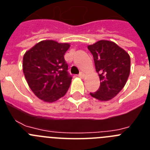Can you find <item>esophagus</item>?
Listing matches in <instances>:
<instances>
[{
  "label": "esophagus",
  "instance_id": "esophagus-1",
  "mask_svg": "<svg viewBox=\"0 0 150 150\" xmlns=\"http://www.w3.org/2000/svg\"><path fill=\"white\" fill-rule=\"evenodd\" d=\"M78 76L81 78V79H83V78L85 77V74H84V73L81 72V73H80V74H79V75H78Z\"/></svg>",
  "mask_w": 150,
  "mask_h": 150
}]
</instances>
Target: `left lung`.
I'll list each match as a JSON object with an SVG mask.
<instances>
[{
  "label": "left lung",
  "mask_w": 150,
  "mask_h": 150,
  "mask_svg": "<svg viewBox=\"0 0 150 150\" xmlns=\"http://www.w3.org/2000/svg\"><path fill=\"white\" fill-rule=\"evenodd\" d=\"M92 54L100 86L91 97L101 101L113 98L126 83L131 70V59L126 51L114 42L99 40L88 46Z\"/></svg>",
  "instance_id": "8db88e82"
}]
</instances>
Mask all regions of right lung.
Segmentation results:
<instances>
[{"label":"right lung","instance_id":"add662e5","mask_svg":"<svg viewBox=\"0 0 150 150\" xmlns=\"http://www.w3.org/2000/svg\"><path fill=\"white\" fill-rule=\"evenodd\" d=\"M69 48L67 43L42 40L24 55V75L31 91L40 100L55 102L68 90L72 77L67 72L64 55Z\"/></svg>","mask_w":150,"mask_h":150}]
</instances>
